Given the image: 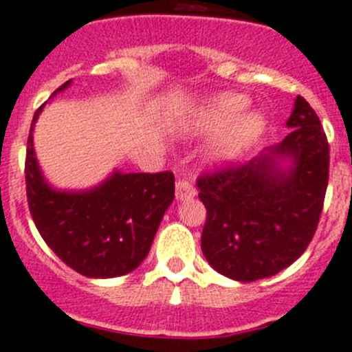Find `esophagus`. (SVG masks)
<instances>
[{"mask_svg":"<svg viewBox=\"0 0 352 352\" xmlns=\"http://www.w3.org/2000/svg\"><path fill=\"white\" fill-rule=\"evenodd\" d=\"M175 196L177 199H189L195 198L196 196V189L191 182H187V180H179L175 184Z\"/></svg>","mask_w":352,"mask_h":352,"instance_id":"34e87169","label":"esophagus"}]
</instances>
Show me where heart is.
Segmentation results:
<instances>
[{"mask_svg": "<svg viewBox=\"0 0 352 352\" xmlns=\"http://www.w3.org/2000/svg\"><path fill=\"white\" fill-rule=\"evenodd\" d=\"M248 98L239 94H222L210 98L196 113L191 128L199 133L217 135L210 149V157L219 163L232 161L250 149L267 128V120L258 111H245Z\"/></svg>", "mask_w": 352, "mask_h": 352, "instance_id": "b5f03b06", "label": "heart"}]
</instances>
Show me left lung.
<instances>
[{
	"label": "left lung",
	"mask_w": 352,
	"mask_h": 352,
	"mask_svg": "<svg viewBox=\"0 0 352 352\" xmlns=\"http://www.w3.org/2000/svg\"><path fill=\"white\" fill-rule=\"evenodd\" d=\"M290 133L245 165L222 163L198 177L206 208L201 250L215 271L257 281L297 261L318 229L330 172V147L318 114L298 95ZM276 155H290L288 173Z\"/></svg>",
	"instance_id": "8db88e82"
}]
</instances>
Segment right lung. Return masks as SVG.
I'll return each instance as SVG.
<instances>
[{"label":"right lung","instance_id":"obj_1","mask_svg":"<svg viewBox=\"0 0 352 352\" xmlns=\"http://www.w3.org/2000/svg\"><path fill=\"white\" fill-rule=\"evenodd\" d=\"M43 106L31 123L24 170L29 212L39 234L64 264L88 278L133 271L149 254L173 201V173H114L91 191H54L41 177L32 149V126Z\"/></svg>","mask_w":352,"mask_h":352}]
</instances>
